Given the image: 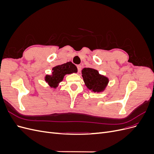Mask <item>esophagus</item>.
I'll use <instances>...</instances> for the list:
<instances>
[{
	"label": "esophagus",
	"instance_id": "34e87169",
	"mask_svg": "<svg viewBox=\"0 0 154 154\" xmlns=\"http://www.w3.org/2000/svg\"><path fill=\"white\" fill-rule=\"evenodd\" d=\"M77 68H78V72H80V71L82 70V66H81V65H78Z\"/></svg>",
	"mask_w": 154,
	"mask_h": 154
}]
</instances>
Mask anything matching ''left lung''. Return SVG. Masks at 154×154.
<instances>
[{
	"label": "left lung",
	"mask_w": 154,
	"mask_h": 154,
	"mask_svg": "<svg viewBox=\"0 0 154 154\" xmlns=\"http://www.w3.org/2000/svg\"><path fill=\"white\" fill-rule=\"evenodd\" d=\"M82 74L85 86L93 92H103L109 82L108 78L100 74L97 70L93 68H83Z\"/></svg>",
	"instance_id": "8db88e82"
}]
</instances>
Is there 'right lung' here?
Masks as SVG:
<instances>
[{
  "label": "right lung",
  "mask_w": 154,
  "mask_h": 154,
  "mask_svg": "<svg viewBox=\"0 0 154 154\" xmlns=\"http://www.w3.org/2000/svg\"><path fill=\"white\" fill-rule=\"evenodd\" d=\"M77 67L75 65L69 62L62 65H58L52 69V73L51 75H45L44 79L45 82L51 87L57 88L60 83L62 82L64 76L66 74L76 73Z\"/></svg>",
  "instance_id": "right-lung-1"
}]
</instances>
